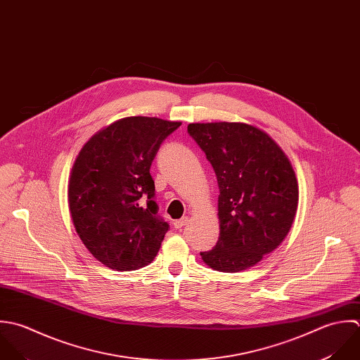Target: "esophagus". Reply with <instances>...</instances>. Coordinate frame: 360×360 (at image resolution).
Returning a JSON list of instances; mask_svg holds the SVG:
<instances>
[{
	"label": "esophagus",
	"instance_id": "obj_1",
	"mask_svg": "<svg viewBox=\"0 0 360 360\" xmlns=\"http://www.w3.org/2000/svg\"><path fill=\"white\" fill-rule=\"evenodd\" d=\"M187 224H188V218H187V217H186V218H181V219H177V221L173 222V225H174L176 229H181V228H184Z\"/></svg>",
	"mask_w": 360,
	"mask_h": 360
}]
</instances>
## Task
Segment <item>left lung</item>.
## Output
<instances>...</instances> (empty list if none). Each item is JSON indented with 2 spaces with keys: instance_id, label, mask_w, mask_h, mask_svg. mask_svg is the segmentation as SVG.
Masks as SVG:
<instances>
[{
  "instance_id": "1",
  "label": "left lung",
  "mask_w": 360,
  "mask_h": 360,
  "mask_svg": "<svg viewBox=\"0 0 360 360\" xmlns=\"http://www.w3.org/2000/svg\"><path fill=\"white\" fill-rule=\"evenodd\" d=\"M219 186V239L200 252L217 271L239 272L272 252L293 224L299 190L292 165L264 131L243 122L188 124Z\"/></svg>"
}]
</instances>
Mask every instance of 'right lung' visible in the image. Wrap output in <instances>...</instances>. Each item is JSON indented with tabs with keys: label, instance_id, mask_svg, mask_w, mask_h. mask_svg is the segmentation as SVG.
Segmentation results:
<instances>
[{
	"label": "right lung",
	"instance_id": "obj_1",
	"mask_svg": "<svg viewBox=\"0 0 360 360\" xmlns=\"http://www.w3.org/2000/svg\"><path fill=\"white\" fill-rule=\"evenodd\" d=\"M181 122L127 117L95 134L70 177L68 204L78 236L102 264L117 271L148 265L169 224L158 215L150 165Z\"/></svg>",
	"mask_w": 360,
	"mask_h": 360
}]
</instances>
